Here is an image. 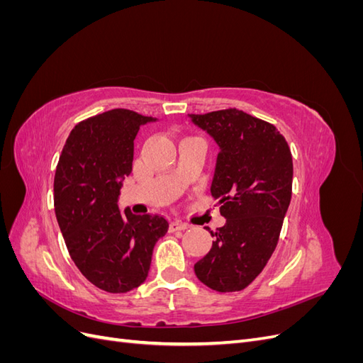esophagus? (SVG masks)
Returning a JSON list of instances; mask_svg holds the SVG:
<instances>
[{"label":"esophagus","instance_id":"esophagus-1","mask_svg":"<svg viewBox=\"0 0 363 363\" xmlns=\"http://www.w3.org/2000/svg\"><path fill=\"white\" fill-rule=\"evenodd\" d=\"M189 225L182 221H172L169 224V232H180V230H186Z\"/></svg>","mask_w":363,"mask_h":363}]
</instances>
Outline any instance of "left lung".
<instances>
[{
    "label": "left lung",
    "mask_w": 363,
    "mask_h": 363,
    "mask_svg": "<svg viewBox=\"0 0 363 363\" xmlns=\"http://www.w3.org/2000/svg\"><path fill=\"white\" fill-rule=\"evenodd\" d=\"M189 118L219 148L211 192L225 218L194 269L213 291H242L277 247L292 195L291 150L272 124L238 108Z\"/></svg>",
    "instance_id": "left-lung-1"
}]
</instances>
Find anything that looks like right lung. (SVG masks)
I'll use <instances>...</instances> for the list:
<instances>
[{"label":"right lung","instance_id":"1","mask_svg":"<svg viewBox=\"0 0 363 363\" xmlns=\"http://www.w3.org/2000/svg\"><path fill=\"white\" fill-rule=\"evenodd\" d=\"M156 121L127 108L87 118L71 131L57 163L54 211L65 244L83 276L111 294L147 280L152 248L169 227L163 216L118 207L138 131Z\"/></svg>","mask_w":363,"mask_h":363}]
</instances>
